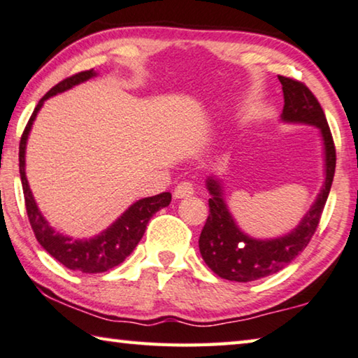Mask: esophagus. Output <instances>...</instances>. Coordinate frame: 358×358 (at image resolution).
<instances>
[{
  "mask_svg": "<svg viewBox=\"0 0 358 358\" xmlns=\"http://www.w3.org/2000/svg\"><path fill=\"white\" fill-rule=\"evenodd\" d=\"M195 194L194 190V185H192L190 182H180L176 185L174 189V194L173 196L176 198V200H180V198H187V196H192Z\"/></svg>",
  "mask_w": 358,
  "mask_h": 358,
  "instance_id": "esophagus-1",
  "label": "esophagus"
}]
</instances>
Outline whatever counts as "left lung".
Here are the masks:
<instances>
[{"label": "left lung", "instance_id": "obj_1", "mask_svg": "<svg viewBox=\"0 0 358 358\" xmlns=\"http://www.w3.org/2000/svg\"><path fill=\"white\" fill-rule=\"evenodd\" d=\"M282 83L285 106L280 122L287 124H306L318 129L323 148V184L315 200L299 224L289 232L273 238H256L240 227L225 201L222 179L216 174L205 180L210 192V216L201 230L198 246L203 261L221 278L230 282H252L277 273L288 266L309 243L315 232L327 198L331 190L336 152L329 133L325 113L315 96L299 81L278 76Z\"/></svg>", "mask_w": 358, "mask_h": 358}]
</instances>
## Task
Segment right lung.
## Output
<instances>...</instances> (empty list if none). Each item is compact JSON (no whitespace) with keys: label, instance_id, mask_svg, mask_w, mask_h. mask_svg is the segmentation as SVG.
I'll use <instances>...</instances> for the list:
<instances>
[{"label":"right lung","instance_id":"obj_1","mask_svg":"<svg viewBox=\"0 0 358 358\" xmlns=\"http://www.w3.org/2000/svg\"><path fill=\"white\" fill-rule=\"evenodd\" d=\"M97 75L99 73L96 70L81 71V73H76L67 80L60 81L51 91H48L46 96L38 102V106L33 110L19 145V169L22 189H24L27 214H29L31 229L35 232L38 243L54 259L64 264L70 271H78L83 273L107 272L115 266H118V264H122L134 251L137 243L144 236L147 224L153 214L160 211L162 208H166L171 203V194L169 192H163V194L155 196L141 198V200L134 201L122 216L115 219L107 229H103L102 232H99L94 236H90V238H73V236L57 232L48 222V219L43 216L40 208H38L25 173L27 141H29L31 126L35 123L36 115L49 97L62 94V92L71 90V87L85 83V81L91 78H96Z\"/></svg>","mask_w":358,"mask_h":358}]
</instances>
